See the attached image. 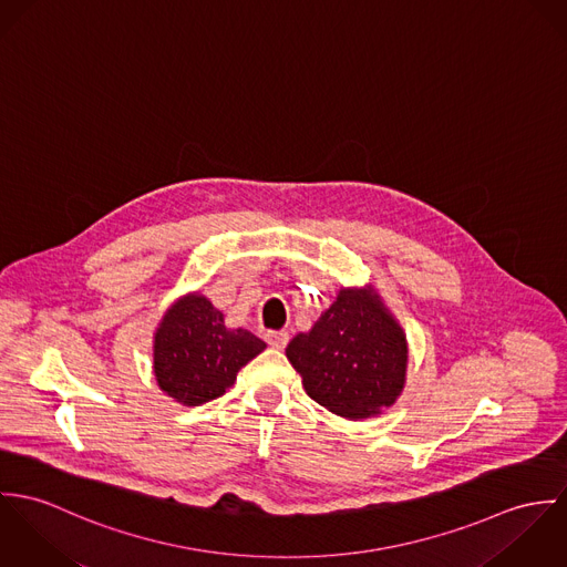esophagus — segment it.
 <instances>
[{"mask_svg": "<svg viewBox=\"0 0 567 567\" xmlns=\"http://www.w3.org/2000/svg\"><path fill=\"white\" fill-rule=\"evenodd\" d=\"M265 339H267V343H269L271 348L282 350V348L289 343V332H285V330H269V332L265 334Z\"/></svg>", "mask_w": 567, "mask_h": 567, "instance_id": "34e87169", "label": "esophagus"}]
</instances>
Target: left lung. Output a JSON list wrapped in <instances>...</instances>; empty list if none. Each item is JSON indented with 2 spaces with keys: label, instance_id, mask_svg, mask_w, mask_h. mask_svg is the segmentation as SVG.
Wrapping results in <instances>:
<instances>
[{
  "label": "left lung",
  "instance_id": "obj_1",
  "mask_svg": "<svg viewBox=\"0 0 567 567\" xmlns=\"http://www.w3.org/2000/svg\"><path fill=\"white\" fill-rule=\"evenodd\" d=\"M307 393L330 413L365 420L391 406L406 380V337L372 287L341 289L309 332L287 346Z\"/></svg>",
  "mask_w": 567,
  "mask_h": 567
}]
</instances>
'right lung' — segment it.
I'll return each instance as SVG.
<instances>
[{
    "instance_id": "add662e5",
    "label": "right lung",
    "mask_w": 567,
    "mask_h": 567,
    "mask_svg": "<svg viewBox=\"0 0 567 567\" xmlns=\"http://www.w3.org/2000/svg\"><path fill=\"white\" fill-rule=\"evenodd\" d=\"M265 348L250 330L226 328L208 298L189 293L167 309L154 332V377L176 402L199 406L224 395Z\"/></svg>"
}]
</instances>
